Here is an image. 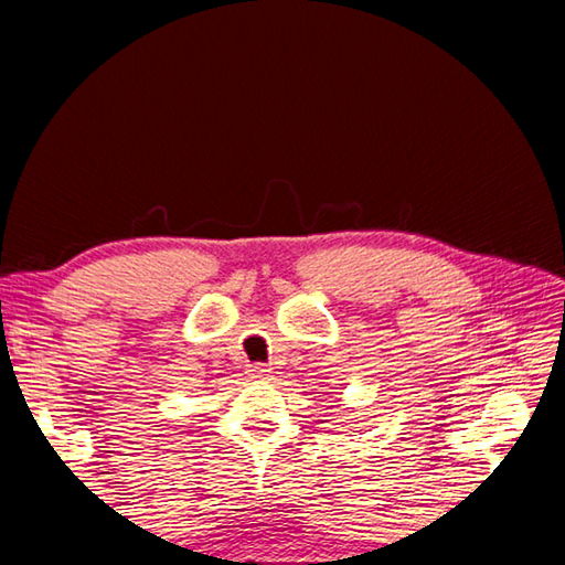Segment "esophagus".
I'll list each match as a JSON object with an SVG mask.
<instances>
[{
  "label": "esophagus",
  "mask_w": 565,
  "mask_h": 565,
  "mask_svg": "<svg viewBox=\"0 0 565 565\" xmlns=\"http://www.w3.org/2000/svg\"><path fill=\"white\" fill-rule=\"evenodd\" d=\"M248 374H252L254 379H266L269 376V369H266L264 363H254V366H248Z\"/></svg>",
  "instance_id": "1"
}]
</instances>
